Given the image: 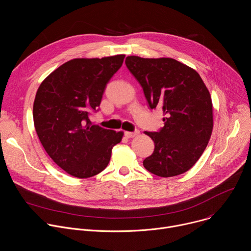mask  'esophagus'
I'll list each match as a JSON object with an SVG mask.
<instances>
[{
  "instance_id": "1",
  "label": "esophagus",
  "mask_w": 251,
  "mask_h": 251,
  "mask_svg": "<svg viewBox=\"0 0 251 251\" xmlns=\"http://www.w3.org/2000/svg\"><path fill=\"white\" fill-rule=\"evenodd\" d=\"M124 134H125V136H126L127 138H132V137L137 136V135L139 134V131H138V130H136V131H134V132H128V131H126Z\"/></svg>"
}]
</instances>
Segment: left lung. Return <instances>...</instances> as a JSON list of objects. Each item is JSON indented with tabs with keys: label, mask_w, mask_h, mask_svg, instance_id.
<instances>
[{
	"label": "left lung",
	"mask_w": 251,
	"mask_h": 251,
	"mask_svg": "<svg viewBox=\"0 0 251 251\" xmlns=\"http://www.w3.org/2000/svg\"><path fill=\"white\" fill-rule=\"evenodd\" d=\"M125 63L142 86L149 108L164 114V127L145 132L155 149L143 165L163 177L189 171L203 153L213 125L211 98L202 79L195 69L173 58L131 55Z\"/></svg>",
	"instance_id": "left-lung-1"
}]
</instances>
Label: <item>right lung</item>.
<instances>
[{"instance_id":"1","label":"right lung","mask_w":251,"mask_h":251,"mask_svg":"<svg viewBox=\"0 0 251 251\" xmlns=\"http://www.w3.org/2000/svg\"><path fill=\"white\" fill-rule=\"evenodd\" d=\"M125 55L75 58L60 65L40 85L33 102V123L46 152L69 175L86 178L108 165L123 132L92 125L107 83Z\"/></svg>"}]
</instances>
